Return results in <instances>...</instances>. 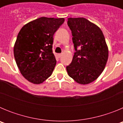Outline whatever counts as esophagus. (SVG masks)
Returning <instances> with one entry per match:
<instances>
[{
  "mask_svg": "<svg viewBox=\"0 0 123 123\" xmlns=\"http://www.w3.org/2000/svg\"><path fill=\"white\" fill-rule=\"evenodd\" d=\"M61 56H62V54H58V58H60Z\"/></svg>",
  "mask_w": 123,
  "mask_h": 123,
  "instance_id": "obj_1",
  "label": "esophagus"
}]
</instances>
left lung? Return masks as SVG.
<instances>
[{
	"label": "left lung",
	"instance_id": "obj_1",
	"mask_svg": "<svg viewBox=\"0 0 123 123\" xmlns=\"http://www.w3.org/2000/svg\"><path fill=\"white\" fill-rule=\"evenodd\" d=\"M68 19L76 52L67 67V73L79 84H88L96 80L105 69L108 46L98 26L84 18Z\"/></svg>",
	"mask_w": 123,
	"mask_h": 123
}]
</instances>
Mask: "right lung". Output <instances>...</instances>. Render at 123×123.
<instances>
[{
  "mask_svg": "<svg viewBox=\"0 0 123 123\" xmlns=\"http://www.w3.org/2000/svg\"><path fill=\"white\" fill-rule=\"evenodd\" d=\"M64 21L63 18L41 17L19 31L14 56L20 73L29 82L40 84L52 74L56 63L52 52L53 36Z\"/></svg>",
  "mask_w": 123,
  "mask_h": 123,
  "instance_id": "1",
  "label": "right lung"
}]
</instances>
